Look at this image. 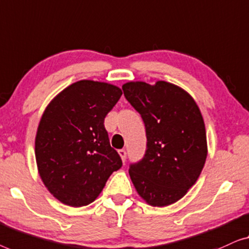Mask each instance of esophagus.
Instances as JSON below:
<instances>
[{"label": "esophagus", "mask_w": 249, "mask_h": 249, "mask_svg": "<svg viewBox=\"0 0 249 249\" xmlns=\"http://www.w3.org/2000/svg\"><path fill=\"white\" fill-rule=\"evenodd\" d=\"M118 155H120V157H121V159H122V161H125V159H126V151L125 150H118Z\"/></svg>", "instance_id": "obj_1"}]
</instances>
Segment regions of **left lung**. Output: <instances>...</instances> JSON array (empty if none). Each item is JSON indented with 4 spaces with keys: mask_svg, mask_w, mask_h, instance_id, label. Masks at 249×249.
<instances>
[{
    "mask_svg": "<svg viewBox=\"0 0 249 249\" xmlns=\"http://www.w3.org/2000/svg\"><path fill=\"white\" fill-rule=\"evenodd\" d=\"M124 96L145 125L146 151L128 174L136 192L151 206H168L186 195L208 156L204 120L193 97L166 81H129Z\"/></svg>",
    "mask_w": 249,
    "mask_h": 249,
    "instance_id": "left-lung-1",
    "label": "left lung"
}]
</instances>
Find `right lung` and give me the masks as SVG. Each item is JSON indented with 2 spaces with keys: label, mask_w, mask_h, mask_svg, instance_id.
Returning a JSON list of instances; mask_svg holds the SVG:
<instances>
[{
  "label": "right lung",
  "mask_w": 249,
  "mask_h": 249,
  "mask_svg": "<svg viewBox=\"0 0 249 249\" xmlns=\"http://www.w3.org/2000/svg\"><path fill=\"white\" fill-rule=\"evenodd\" d=\"M122 93L110 83L80 80L45 108L35 156L44 185L63 204L80 208L92 203L110 175L122 167L104 125Z\"/></svg>",
  "instance_id": "right-lung-1"
}]
</instances>
